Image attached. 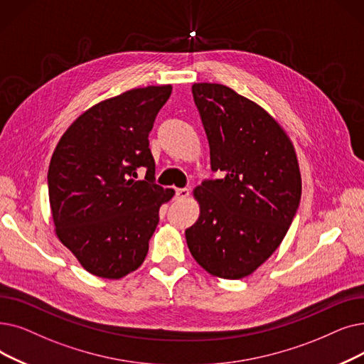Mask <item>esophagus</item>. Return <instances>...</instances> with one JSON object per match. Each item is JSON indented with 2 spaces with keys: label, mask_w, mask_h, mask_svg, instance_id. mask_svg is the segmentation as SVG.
Listing matches in <instances>:
<instances>
[{
  "label": "esophagus",
  "mask_w": 364,
  "mask_h": 364,
  "mask_svg": "<svg viewBox=\"0 0 364 364\" xmlns=\"http://www.w3.org/2000/svg\"><path fill=\"white\" fill-rule=\"evenodd\" d=\"M188 193H191V191H188L187 187H183V188H176V196L178 199H186L188 196Z\"/></svg>",
  "instance_id": "34e87169"
}]
</instances>
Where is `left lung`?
Returning a JSON list of instances; mask_svg holds the SVG:
<instances>
[{"instance_id":"obj_1","label":"left lung","mask_w":364,"mask_h":364,"mask_svg":"<svg viewBox=\"0 0 364 364\" xmlns=\"http://www.w3.org/2000/svg\"><path fill=\"white\" fill-rule=\"evenodd\" d=\"M195 104L223 177L193 191L199 218L186 241L205 271L225 279L255 272L272 256L299 208L302 178L294 147L256 102L217 83H195Z\"/></svg>"}]
</instances>
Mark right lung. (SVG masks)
I'll list each match as a JSON object with an SVG mask.
<instances>
[{
	"instance_id": "add662e5",
	"label": "right lung",
	"mask_w": 364,
	"mask_h": 364,
	"mask_svg": "<svg viewBox=\"0 0 364 364\" xmlns=\"http://www.w3.org/2000/svg\"><path fill=\"white\" fill-rule=\"evenodd\" d=\"M171 85L105 100L60 136L47 173L59 241L87 272L119 279L143 264L172 188L154 184L149 134L169 100ZM146 178L135 182L136 169Z\"/></svg>"
}]
</instances>
